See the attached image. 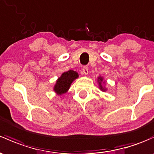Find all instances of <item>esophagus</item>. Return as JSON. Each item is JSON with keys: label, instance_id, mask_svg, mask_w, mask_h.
Masks as SVG:
<instances>
[{"label": "esophagus", "instance_id": "esophagus-1", "mask_svg": "<svg viewBox=\"0 0 154 154\" xmlns=\"http://www.w3.org/2000/svg\"><path fill=\"white\" fill-rule=\"evenodd\" d=\"M82 72H83V74H85V75L88 74V69L87 66H83V67H82Z\"/></svg>", "mask_w": 154, "mask_h": 154}]
</instances>
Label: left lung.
Listing matches in <instances>:
<instances>
[{
    "mask_svg": "<svg viewBox=\"0 0 154 154\" xmlns=\"http://www.w3.org/2000/svg\"><path fill=\"white\" fill-rule=\"evenodd\" d=\"M97 81H98V83H99V86H100V89L101 91H106V88L105 87L103 86V85H102V82L103 81V78L101 77H99L97 78Z\"/></svg>",
    "mask_w": 154,
    "mask_h": 154,
    "instance_id": "obj_1",
    "label": "left lung"
}]
</instances>
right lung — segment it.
Instances as JSON below:
<instances>
[{
    "label": "right lung",
    "mask_w": 154,
    "mask_h": 154,
    "mask_svg": "<svg viewBox=\"0 0 154 154\" xmlns=\"http://www.w3.org/2000/svg\"><path fill=\"white\" fill-rule=\"evenodd\" d=\"M78 77V73L73 70L63 73L62 75L57 80L55 85L54 86V91L58 95H62L66 93L70 88L72 82Z\"/></svg>",
    "instance_id": "add662e5"
}]
</instances>
